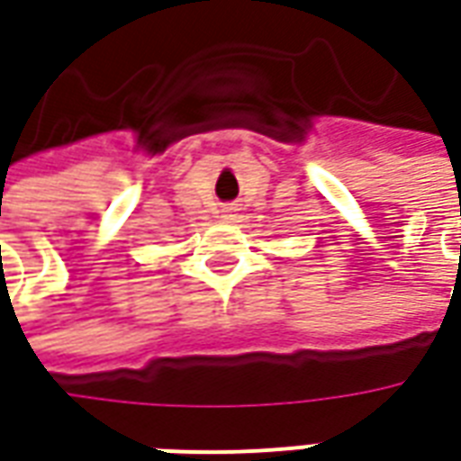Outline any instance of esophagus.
<instances>
[{
  "mask_svg": "<svg viewBox=\"0 0 461 461\" xmlns=\"http://www.w3.org/2000/svg\"><path fill=\"white\" fill-rule=\"evenodd\" d=\"M234 217H237V214H234V210H231V207H224V214H221V220L231 221Z\"/></svg>",
  "mask_w": 461,
  "mask_h": 461,
  "instance_id": "1",
  "label": "esophagus"
}]
</instances>
